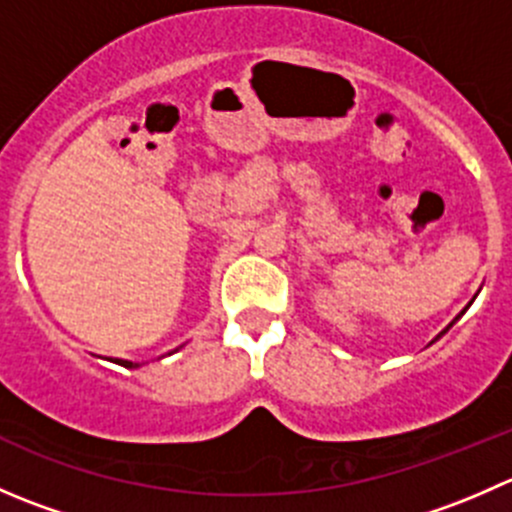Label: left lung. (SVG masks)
I'll list each match as a JSON object with an SVG mask.
<instances>
[{"label": "left lung", "mask_w": 512, "mask_h": 512, "mask_svg": "<svg viewBox=\"0 0 512 512\" xmlns=\"http://www.w3.org/2000/svg\"><path fill=\"white\" fill-rule=\"evenodd\" d=\"M466 309H468V307H466ZM466 309H463V312H466ZM463 312H461V314H463ZM461 314H458V317H461ZM458 317H456V319H458ZM456 319H453V322H456ZM453 322H451V324H448V327H446V329H443V332H441V334H438V337H443V334H446V332H448V329H451V327H453ZM438 337H436V339H438Z\"/></svg>", "instance_id": "left-lung-1"}]
</instances>
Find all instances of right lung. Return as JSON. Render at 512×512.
Returning a JSON list of instances; mask_svg holds the SVG:
<instances>
[{
    "label": "right lung",
    "instance_id": "right-lung-1",
    "mask_svg": "<svg viewBox=\"0 0 512 512\" xmlns=\"http://www.w3.org/2000/svg\"><path fill=\"white\" fill-rule=\"evenodd\" d=\"M118 364L126 366V369H136V366H138V364H133V361H123V359H118Z\"/></svg>",
    "mask_w": 512,
    "mask_h": 512
}]
</instances>
